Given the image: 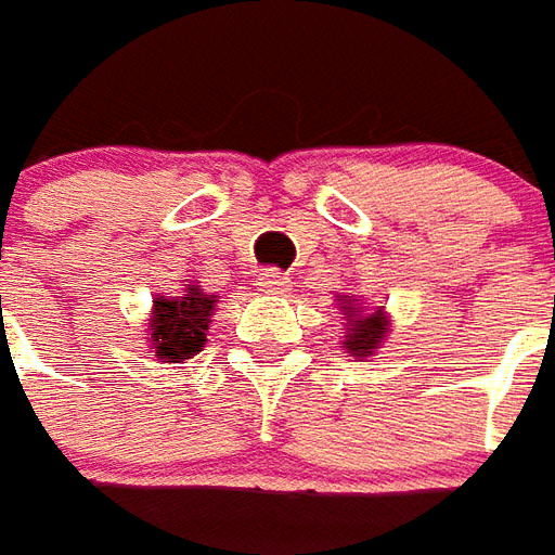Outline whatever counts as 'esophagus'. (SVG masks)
<instances>
[{
	"label": "esophagus",
	"mask_w": 555,
	"mask_h": 555,
	"mask_svg": "<svg viewBox=\"0 0 555 555\" xmlns=\"http://www.w3.org/2000/svg\"><path fill=\"white\" fill-rule=\"evenodd\" d=\"M258 291H264V294H282L285 291V276L279 270H264L258 276Z\"/></svg>",
	"instance_id": "esophagus-1"
}]
</instances>
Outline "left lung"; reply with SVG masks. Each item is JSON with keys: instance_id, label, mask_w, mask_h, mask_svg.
I'll return each instance as SVG.
<instances>
[{"instance_id": "obj_1", "label": "left lung", "mask_w": 555, "mask_h": 555, "mask_svg": "<svg viewBox=\"0 0 555 555\" xmlns=\"http://www.w3.org/2000/svg\"><path fill=\"white\" fill-rule=\"evenodd\" d=\"M339 312H345V339L343 348L348 358L366 360L375 354V348H382L387 331H390V318L378 306L366 312L354 297H339Z\"/></svg>"}]
</instances>
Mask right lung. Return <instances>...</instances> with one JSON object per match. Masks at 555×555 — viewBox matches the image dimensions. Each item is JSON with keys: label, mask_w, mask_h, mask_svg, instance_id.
Segmentation results:
<instances>
[{"label": "right lung", "mask_w": 555, "mask_h": 555, "mask_svg": "<svg viewBox=\"0 0 555 555\" xmlns=\"http://www.w3.org/2000/svg\"><path fill=\"white\" fill-rule=\"evenodd\" d=\"M216 294L189 285L183 297H156L150 312V348L162 363H183L207 343Z\"/></svg>", "instance_id": "obj_1"}]
</instances>
